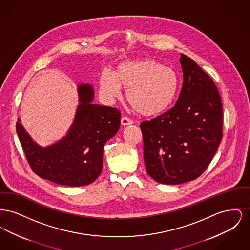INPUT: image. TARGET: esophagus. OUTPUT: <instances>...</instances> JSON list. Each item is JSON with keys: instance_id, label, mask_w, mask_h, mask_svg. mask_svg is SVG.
<instances>
[{"instance_id": "obj_1", "label": "esophagus", "mask_w": 250, "mask_h": 250, "mask_svg": "<svg viewBox=\"0 0 250 250\" xmlns=\"http://www.w3.org/2000/svg\"><path fill=\"white\" fill-rule=\"evenodd\" d=\"M121 124H122V125H125H125H129L133 124V120L126 117V116H123L121 118Z\"/></svg>"}]
</instances>
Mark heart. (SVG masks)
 Here are the masks:
<instances>
[{"label": "heart", "instance_id": "obj_1", "mask_svg": "<svg viewBox=\"0 0 250 250\" xmlns=\"http://www.w3.org/2000/svg\"><path fill=\"white\" fill-rule=\"evenodd\" d=\"M127 90V100L144 116L164 112L173 103L179 88L175 70L152 58L122 62L112 72L104 70L99 77V92L109 103Z\"/></svg>", "mask_w": 250, "mask_h": 250}]
</instances>
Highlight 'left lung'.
<instances>
[{"label": "left lung", "instance_id": "obj_1", "mask_svg": "<svg viewBox=\"0 0 250 250\" xmlns=\"http://www.w3.org/2000/svg\"><path fill=\"white\" fill-rule=\"evenodd\" d=\"M184 82L175 105L141 123L147 173L160 184L178 185L201 176L223 137V108L212 78L181 54Z\"/></svg>", "mask_w": 250, "mask_h": 250}]
</instances>
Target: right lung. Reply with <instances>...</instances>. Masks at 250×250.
Returning a JSON list of instances; mask_svg holds the SVG:
<instances>
[{"label":"right lung","mask_w":250,"mask_h":250,"mask_svg":"<svg viewBox=\"0 0 250 250\" xmlns=\"http://www.w3.org/2000/svg\"><path fill=\"white\" fill-rule=\"evenodd\" d=\"M80 105L68 134L59 143L41 148L18 120L16 129L32 170L42 178L67 187L93 183L103 167V148L119 129L118 108L92 103L94 90L79 86Z\"/></svg>","instance_id":"obj_1"}]
</instances>
